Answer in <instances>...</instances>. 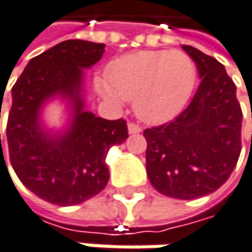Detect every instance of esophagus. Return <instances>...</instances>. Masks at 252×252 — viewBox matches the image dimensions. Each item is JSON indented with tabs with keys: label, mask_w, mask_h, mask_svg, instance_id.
<instances>
[{
	"label": "esophagus",
	"mask_w": 252,
	"mask_h": 252,
	"mask_svg": "<svg viewBox=\"0 0 252 252\" xmlns=\"http://www.w3.org/2000/svg\"><path fill=\"white\" fill-rule=\"evenodd\" d=\"M127 129H129V133L130 135H135V133H140L142 132V127L137 123H133V122H129L127 123Z\"/></svg>",
	"instance_id": "1"
}]
</instances>
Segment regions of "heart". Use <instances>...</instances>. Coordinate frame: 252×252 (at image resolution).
<instances>
[{
  "instance_id": "1",
  "label": "heart",
  "mask_w": 252,
  "mask_h": 252,
  "mask_svg": "<svg viewBox=\"0 0 252 252\" xmlns=\"http://www.w3.org/2000/svg\"><path fill=\"white\" fill-rule=\"evenodd\" d=\"M100 84L106 99L133 100L137 116L162 122L175 116L188 101L196 80L195 62L184 51H139L115 60Z\"/></svg>"
}]
</instances>
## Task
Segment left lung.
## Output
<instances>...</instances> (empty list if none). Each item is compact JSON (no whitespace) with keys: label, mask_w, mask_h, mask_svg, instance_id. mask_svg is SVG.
Wrapping results in <instances>:
<instances>
[{"label":"left lung","mask_w":252,"mask_h":252,"mask_svg":"<svg viewBox=\"0 0 252 252\" xmlns=\"http://www.w3.org/2000/svg\"><path fill=\"white\" fill-rule=\"evenodd\" d=\"M201 83L173 120L145 129L146 171L153 188L176 199H195L222 187L241 153L243 110L237 87L214 57L184 45Z\"/></svg>","instance_id":"1"}]
</instances>
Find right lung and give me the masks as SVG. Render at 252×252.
<instances>
[{
	"instance_id": "obj_1",
	"label": "right lung",
	"mask_w": 252,
	"mask_h": 252,
	"mask_svg": "<svg viewBox=\"0 0 252 252\" xmlns=\"http://www.w3.org/2000/svg\"><path fill=\"white\" fill-rule=\"evenodd\" d=\"M103 53L104 44L67 40L31 59L12 86L9 162L20 181L50 204L77 205L101 192L109 182L107 152L129 136L125 119L106 120L81 110V68L97 63ZM56 94L71 97L76 110L70 130L59 139L38 125L39 107Z\"/></svg>"
}]
</instances>
